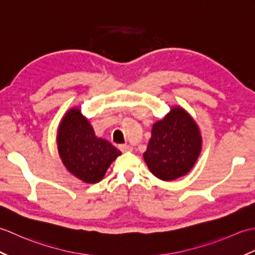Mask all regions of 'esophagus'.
I'll list each match as a JSON object with an SVG mask.
<instances>
[{
	"label": "esophagus",
	"instance_id": "1",
	"mask_svg": "<svg viewBox=\"0 0 255 255\" xmlns=\"http://www.w3.org/2000/svg\"><path fill=\"white\" fill-rule=\"evenodd\" d=\"M119 150H121L122 152H128V151H132V148L128 144H121L119 145Z\"/></svg>",
	"mask_w": 255,
	"mask_h": 255
}]
</instances>
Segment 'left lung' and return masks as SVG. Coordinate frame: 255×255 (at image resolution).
<instances>
[{
	"instance_id": "obj_1",
	"label": "left lung",
	"mask_w": 255,
	"mask_h": 255,
	"mask_svg": "<svg viewBox=\"0 0 255 255\" xmlns=\"http://www.w3.org/2000/svg\"><path fill=\"white\" fill-rule=\"evenodd\" d=\"M143 158L154 176L173 181L187 174L196 162L202 138L197 125L182 108H172L155 123Z\"/></svg>"
}]
</instances>
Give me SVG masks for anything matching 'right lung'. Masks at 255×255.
Returning <instances> with one entry per match:
<instances>
[{"instance_id":"1","label":"right lung","mask_w":255,"mask_h":255,"mask_svg":"<svg viewBox=\"0 0 255 255\" xmlns=\"http://www.w3.org/2000/svg\"><path fill=\"white\" fill-rule=\"evenodd\" d=\"M59 154L67 169L85 183H97L121 151L97 138L80 110L73 108L62 119L57 136Z\"/></svg>"}]
</instances>
